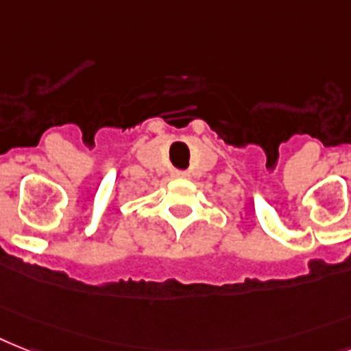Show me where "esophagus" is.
<instances>
[{
	"label": "esophagus",
	"instance_id": "esophagus-1",
	"mask_svg": "<svg viewBox=\"0 0 351 351\" xmlns=\"http://www.w3.org/2000/svg\"><path fill=\"white\" fill-rule=\"evenodd\" d=\"M173 175H175L176 178H185V176H187V171L176 169V171H173Z\"/></svg>",
	"mask_w": 351,
	"mask_h": 351
}]
</instances>
